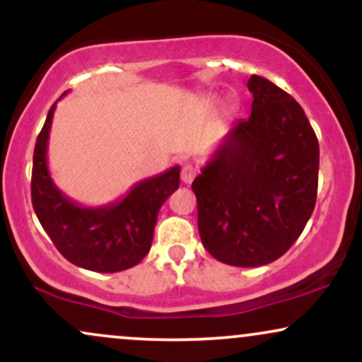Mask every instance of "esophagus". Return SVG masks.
Listing matches in <instances>:
<instances>
[{"instance_id": "1", "label": "esophagus", "mask_w": 362, "mask_h": 362, "mask_svg": "<svg viewBox=\"0 0 362 362\" xmlns=\"http://www.w3.org/2000/svg\"><path fill=\"white\" fill-rule=\"evenodd\" d=\"M180 177H182V182H184V184H190L195 177V168L190 163H185L180 170Z\"/></svg>"}]
</instances>
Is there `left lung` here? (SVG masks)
Returning a JSON list of instances; mask_svg holds the SVG:
<instances>
[{"mask_svg": "<svg viewBox=\"0 0 362 362\" xmlns=\"http://www.w3.org/2000/svg\"><path fill=\"white\" fill-rule=\"evenodd\" d=\"M252 114L226 132L192 182L202 245L216 260L259 267L284 255L317 202L320 148L301 105L252 74Z\"/></svg>", "mask_w": 362, "mask_h": 362, "instance_id": "obj_1", "label": "left lung"}]
</instances>
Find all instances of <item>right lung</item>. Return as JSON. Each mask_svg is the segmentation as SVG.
<instances>
[{"label": "right lung", "instance_id": "add662e5", "mask_svg": "<svg viewBox=\"0 0 362 362\" xmlns=\"http://www.w3.org/2000/svg\"><path fill=\"white\" fill-rule=\"evenodd\" d=\"M56 103L37 138L32 168V206L45 233L64 259L93 272H120L138 265L151 248L160 207L180 185V167L134 184L119 201L80 206L54 184L47 168L49 131Z\"/></svg>", "mask_w": 362, "mask_h": 362}]
</instances>
